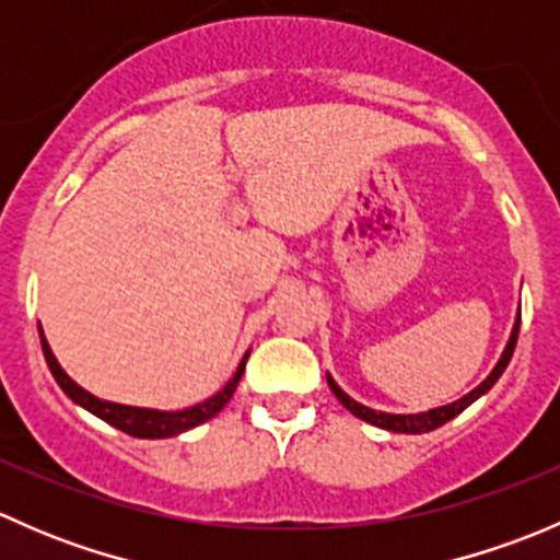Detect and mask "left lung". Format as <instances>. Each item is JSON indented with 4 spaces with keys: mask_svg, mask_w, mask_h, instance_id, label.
I'll return each instance as SVG.
<instances>
[{
    "mask_svg": "<svg viewBox=\"0 0 560 560\" xmlns=\"http://www.w3.org/2000/svg\"><path fill=\"white\" fill-rule=\"evenodd\" d=\"M517 332H521V314H517L515 327H512L510 343H506L504 354H501V360H499V363H495V369L490 371L488 380H485L479 387H474L468 395H463L460 400H455V404L439 406V409H431V411H420V415H387V411L369 409V406H363V404H358V400H354V398H349V395L343 393V389L338 387L336 382H332V376H327V385H330L332 395H336V398L341 400V404L347 406V409L352 411L354 417H360V420L371 422V425L385 428V431H395V433H428V431H433V428L444 425V422H450V420H453V417L460 415V411L466 409V406H471L474 400L479 398V395H485L490 387L495 385V382H499V376L504 374V369H506V365H510L512 352H515Z\"/></svg>",
    "mask_w": 560,
    "mask_h": 560,
    "instance_id": "left-lung-1",
    "label": "left lung"
}]
</instances>
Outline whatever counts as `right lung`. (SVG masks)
Instances as JSON below:
<instances>
[{"instance_id":"obj_1","label":"right lung","mask_w":560,"mask_h":560,"mask_svg":"<svg viewBox=\"0 0 560 560\" xmlns=\"http://www.w3.org/2000/svg\"><path fill=\"white\" fill-rule=\"evenodd\" d=\"M39 343H43V354H45V363H48L50 374L54 380L59 382V387L70 395L75 404H81L83 409H89L92 415H97L100 420H105L107 425L118 428V431L129 433V436H138V439H167V436H178V433L189 431V428L202 425L206 420L217 417L219 411L224 409L230 398H233L235 387H238L241 376H244L246 369V360L248 352L241 360L238 371L233 374V380L228 382L217 395H211L208 400L202 404L189 406V409H180V411H156V409H138V406H124V404H110V400H100L97 395L86 393L81 385L70 380V376L61 371V365L56 363L54 352H50L48 341H45L43 330H39Z\"/></svg>"}]
</instances>
